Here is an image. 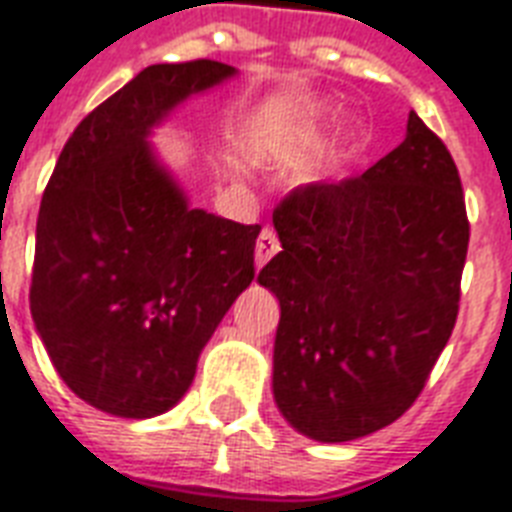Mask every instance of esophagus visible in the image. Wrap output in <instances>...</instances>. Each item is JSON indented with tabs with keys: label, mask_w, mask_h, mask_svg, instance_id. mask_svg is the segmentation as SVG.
<instances>
[{
	"label": "esophagus",
	"mask_w": 512,
	"mask_h": 512,
	"mask_svg": "<svg viewBox=\"0 0 512 512\" xmlns=\"http://www.w3.org/2000/svg\"><path fill=\"white\" fill-rule=\"evenodd\" d=\"M281 249L279 244V236H276V231L273 228H263L260 231V236H257V247H255V260H257V268H263L268 260H271L276 252Z\"/></svg>",
	"instance_id": "34e87169"
}]
</instances>
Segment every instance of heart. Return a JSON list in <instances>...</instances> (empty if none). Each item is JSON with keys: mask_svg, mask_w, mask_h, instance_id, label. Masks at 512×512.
I'll use <instances>...</instances> for the list:
<instances>
[{"mask_svg": "<svg viewBox=\"0 0 512 512\" xmlns=\"http://www.w3.org/2000/svg\"><path fill=\"white\" fill-rule=\"evenodd\" d=\"M313 130H316V111H308L305 116H300V122L289 127V138L303 140V138H308Z\"/></svg>", "mask_w": 512, "mask_h": 512, "instance_id": "obj_1", "label": "heart"}]
</instances>
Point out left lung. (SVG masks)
Listing matches in <instances>:
<instances>
[{
    "mask_svg": "<svg viewBox=\"0 0 512 512\" xmlns=\"http://www.w3.org/2000/svg\"><path fill=\"white\" fill-rule=\"evenodd\" d=\"M281 252L257 281L281 303L273 396L308 438L396 422L460 313L470 223L449 148L420 116L364 175L308 183L273 209Z\"/></svg>",
    "mask_w": 512,
    "mask_h": 512,
    "instance_id": "obj_1",
    "label": "left lung"
}]
</instances>
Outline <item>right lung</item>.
<instances>
[{
	"label": "right lung",
	"instance_id": "right-lung-1",
	"mask_svg": "<svg viewBox=\"0 0 512 512\" xmlns=\"http://www.w3.org/2000/svg\"><path fill=\"white\" fill-rule=\"evenodd\" d=\"M231 74L209 58L143 68L79 122L42 193L36 332L68 388L116 417L175 406L255 279L260 225L188 209L146 146L172 106Z\"/></svg>",
	"mask_w": 512,
	"mask_h": 512
}]
</instances>
